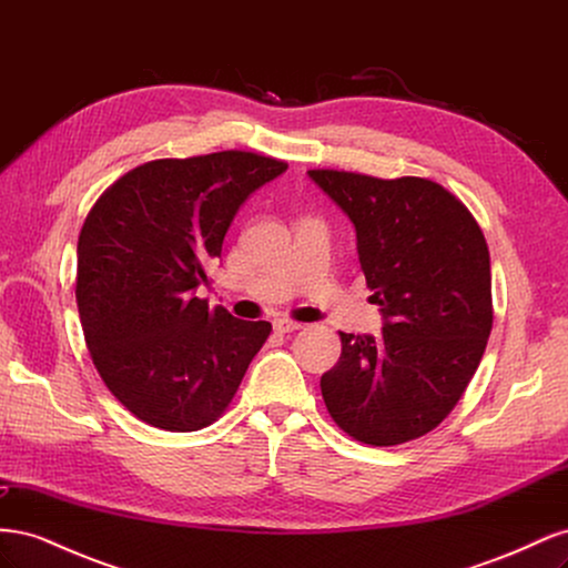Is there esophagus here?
<instances>
[{
	"label": "esophagus",
	"instance_id": "34e87169",
	"mask_svg": "<svg viewBox=\"0 0 568 568\" xmlns=\"http://www.w3.org/2000/svg\"><path fill=\"white\" fill-rule=\"evenodd\" d=\"M274 332L280 334H291V332H298L301 324L298 322H291V320H274Z\"/></svg>",
	"mask_w": 568,
	"mask_h": 568
}]
</instances>
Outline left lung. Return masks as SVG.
<instances>
[{
    "label": "left lung",
    "instance_id": "left-lung-1",
    "mask_svg": "<svg viewBox=\"0 0 568 568\" xmlns=\"http://www.w3.org/2000/svg\"><path fill=\"white\" fill-rule=\"evenodd\" d=\"M348 215L382 336L343 334L320 388L359 443L400 445L436 428L462 398L493 329L490 253L474 215L432 180L307 170Z\"/></svg>",
    "mask_w": 568,
    "mask_h": 568
}]
</instances>
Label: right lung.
<instances>
[{
    "instance_id": "right-lung-1",
    "label": "right lung",
    "mask_w": 568,
    "mask_h": 568,
    "mask_svg": "<svg viewBox=\"0 0 568 568\" xmlns=\"http://www.w3.org/2000/svg\"><path fill=\"white\" fill-rule=\"evenodd\" d=\"M286 163L248 151L163 159L109 186L78 239L75 298L101 379L136 419L199 432L232 403L272 324L196 296L234 215Z\"/></svg>"
}]
</instances>
